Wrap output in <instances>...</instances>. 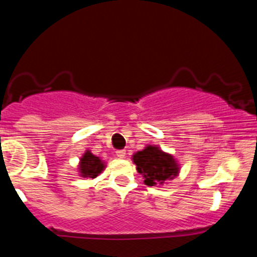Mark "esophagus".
<instances>
[{
    "mask_svg": "<svg viewBox=\"0 0 257 257\" xmlns=\"http://www.w3.org/2000/svg\"><path fill=\"white\" fill-rule=\"evenodd\" d=\"M115 156H117L118 158H124V157H126V152H124V151H117V152H115Z\"/></svg>",
    "mask_w": 257,
    "mask_h": 257,
    "instance_id": "34e87169",
    "label": "esophagus"
}]
</instances>
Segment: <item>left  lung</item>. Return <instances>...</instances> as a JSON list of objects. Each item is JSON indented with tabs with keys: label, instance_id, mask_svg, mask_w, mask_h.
<instances>
[{
	"label": "left lung",
	"instance_id": "8db88e82",
	"mask_svg": "<svg viewBox=\"0 0 257 257\" xmlns=\"http://www.w3.org/2000/svg\"><path fill=\"white\" fill-rule=\"evenodd\" d=\"M133 161L138 172L145 179L144 183L149 187L162 185L179 174V165L174 157L162 152L158 147H145V149L134 154Z\"/></svg>",
	"mask_w": 257,
	"mask_h": 257
}]
</instances>
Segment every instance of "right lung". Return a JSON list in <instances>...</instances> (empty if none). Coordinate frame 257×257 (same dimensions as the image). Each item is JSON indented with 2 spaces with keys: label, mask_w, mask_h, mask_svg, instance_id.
I'll return each mask as SVG.
<instances>
[{
  "label": "right lung",
  "mask_w": 257,
  "mask_h": 257,
  "mask_svg": "<svg viewBox=\"0 0 257 257\" xmlns=\"http://www.w3.org/2000/svg\"><path fill=\"white\" fill-rule=\"evenodd\" d=\"M105 165L99 157L94 156L90 151H86L79 161V172L82 178L95 179L104 170Z\"/></svg>",
  "instance_id": "1"
}]
</instances>
